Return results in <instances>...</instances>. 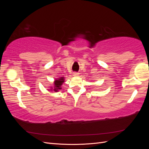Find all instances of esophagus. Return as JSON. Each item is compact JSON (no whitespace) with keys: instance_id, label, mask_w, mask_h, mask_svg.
Segmentation results:
<instances>
[{"instance_id":"obj_1","label":"esophagus","mask_w":149,"mask_h":149,"mask_svg":"<svg viewBox=\"0 0 149 149\" xmlns=\"http://www.w3.org/2000/svg\"><path fill=\"white\" fill-rule=\"evenodd\" d=\"M79 73H78V72H74L73 73V76H78L79 75Z\"/></svg>"}]
</instances>
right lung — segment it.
<instances>
[{
    "label": "right lung",
    "mask_w": 149,
    "mask_h": 149,
    "mask_svg": "<svg viewBox=\"0 0 149 149\" xmlns=\"http://www.w3.org/2000/svg\"><path fill=\"white\" fill-rule=\"evenodd\" d=\"M65 81V79L64 77H60L59 78H58L57 79H55V81H54V86L53 88L52 87L51 88V90L52 91H59V90L61 89V85L62 84L64 83ZM49 90V89H48Z\"/></svg>",
    "instance_id": "add662e5"
}]
</instances>
